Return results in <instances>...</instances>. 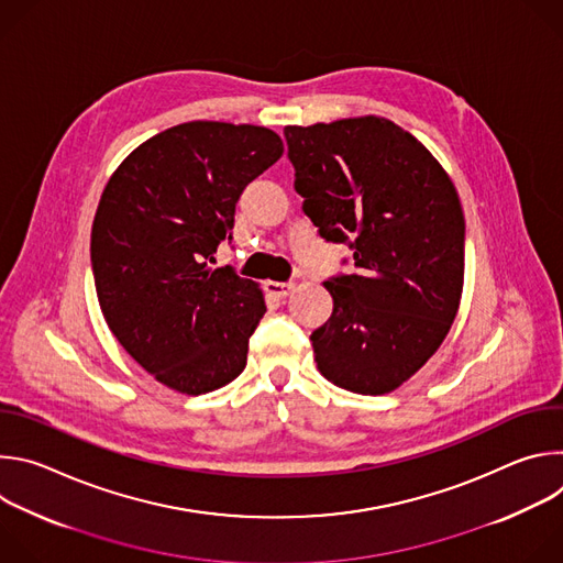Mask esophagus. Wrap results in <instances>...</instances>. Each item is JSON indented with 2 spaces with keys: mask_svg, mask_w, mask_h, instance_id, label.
Listing matches in <instances>:
<instances>
[{
  "mask_svg": "<svg viewBox=\"0 0 563 563\" xmlns=\"http://www.w3.org/2000/svg\"><path fill=\"white\" fill-rule=\"evenodd\" d=\"M294 289V283H278V280H267L265 283V291L274 298H285L289 296Z\"/></svg>",
  "mask_w": 563,
  "mask_h": 563,
  "instance_id": "obj_1",
  "label": "esophagus"
}]
</instances>
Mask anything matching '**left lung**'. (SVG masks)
<instances>
[{"label":"left lung","instance_id":"obj_1","mask_svg":"<svg viewBox=\"0 0 563 563\" xmlns=\"http://www.w3.org/2000/svg\"><path fill=\"white\" fill-rule=\"evenodd\" d=\"M302 211L328 243H350L354 274L325 280L334 311L311 334L318 372L356 394H387L448 336L465 267V218L439 159L378 118L285 126Z\"/></svg>","mask_w":563,"mask_h":563}]
</instances>
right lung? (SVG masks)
Instances as JSON below:
<instances>
[{"label": "right lung", "mask_w": 563, "mask_h": 563, "mask_svg": "<svg viewBox=\"0 0 563 563\" xmlns=\"http://www.w3.org/2000/svg\"><path fill=\"white\" fill-rule=\"evenodd\" d=\"M267 126L196 120L142 142L109 178L91 229L100 309L163 385L198 396L247 365L263 289L213 254L243 189L283 155Z\"/></svg>", "instance_id": "1"}]
</instances>
